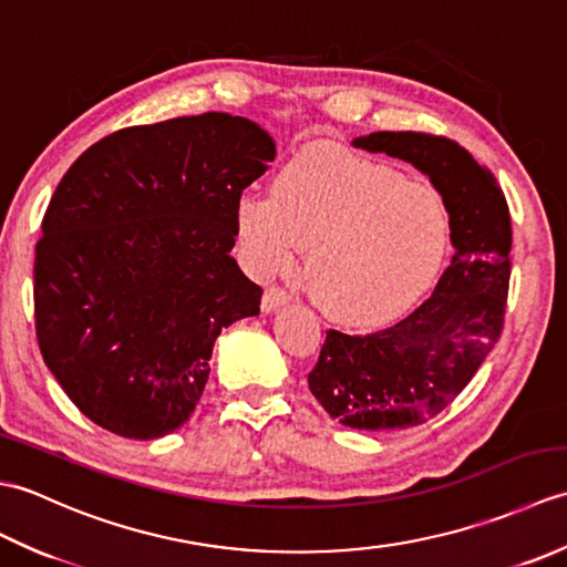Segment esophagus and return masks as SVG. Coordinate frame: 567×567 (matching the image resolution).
<instances>
[{
    "instance_id": "esophagus-1",
    "label": "esophagus",
    "mask_w": 567,
    "mask_h": 567,
    "mask_svg": "<svg viewBox=\"0 0 567 567\" xmlns=\"http://www.w3.org/2000/svg\"><path fill=\"white\" fill-rule=\"evenodd\" d=\"M287 302H290V292L282 290V287H268V290H265V295H262L260 307H262V311H272V309L282 307Z\"/></svg>"
}]
</instances>
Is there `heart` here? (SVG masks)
<instances>
[{
	"label": "heart",
	"mask_w": 567,
	"mask_h": 567,
	"mask_svg": "<svg viewBox=\"0 0 567 567\" xmlns=\"http://www.w3.org/2000/svg\"><path fill=\"white\" fill-rule=\"evenodd\" d=\"M236 228L260 277L287 272L307 248L311 295L346 323H378L416 302L449 246L436 189L327 146L297 153L275 175L270 199L240 197Z\"/></svg>",
	"instance_id": "heart-1"
}]
</instances>
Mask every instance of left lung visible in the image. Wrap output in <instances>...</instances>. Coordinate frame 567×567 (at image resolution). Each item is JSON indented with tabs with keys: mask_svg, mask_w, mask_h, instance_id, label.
<instances>
[{
	"mask_svg": "<svg viewBox=\"0 0 567 567\" xmlns=\"http://www.w3.org/2000/svg\"><path fill=\"white\" fill-rule=\"evenodd\" d=\"M416 165L449 212L453 260L412 315L372 333L329 329L309 390L343 426L392 431L449 406L504 331L512 219L497 177L461 143L426 131H378L353 141Z\"/></svg>",
	"mask_w": 567,
	"mask_h": 567,
	"instance_id": "left-lung-1",
	"label": "left lung"
}]
</instances>
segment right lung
<instances>
[{
  "mask_svg": "<svg viewBox=\"0 0 567 567\" xmlns=\"http://www.w3.org/2000/svg\"><path fill=\"white\" fill-rule=\"evenodd\" d=\"M275 143L221 112L118 128L55 187L33 260L35 341L80 412L124 439L179 429L216 336L260 315L231 258L236 207Z\"/></svg>",
  "mask_w": 567,
  "mask_h": 567,
  "instance_id": "obj_1",
  "label": "right lung"
}]
</instances>
